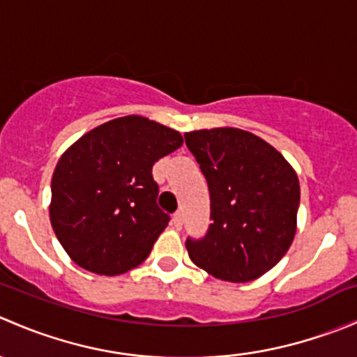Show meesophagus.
I'll return each instance as SVG.
<instances>
[{"label":"esophagus","mask_w":357,"mask_h":357,"mask_svg":"<svg viewBox=\"0 0 357 357\" xmlns=\"http://www.w3.org/2000/svg\"><path fill=\"white\" fill-rule=\"evenodd\" d=\"M172 225H174V228H181L183 226V214L181 212H176L174 215H172Z\"/></svg>","instance_id":"34e87169"}]
</instances>
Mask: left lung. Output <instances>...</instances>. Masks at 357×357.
Returning a JSON list of instances; mask_svg holds the SVG:
<instances>
[{
    "label": "left lung",
    "mask_w": 357,
    "mask_h": 357,
    "mask_svg": "<svg viewBox=\"0 0 357 357\" xmlns=\"http://www.w3.org/2000/svg\"><path fill=\"white\" fill-rule=\"evenodd\" d=\"M185 139L207 179L212 219L204 238L186 240L190 259L218 280H257L282 261L297 231L294 167L243 129H200Z\"/></svg>",
    "instance_id": "left-lung-1"
}]
</instances>
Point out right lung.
<instances>
[{
	"instance_id": "right-lung-1",
	"label": "right lung",
	"mask_w": 357,
	"mask_h": 357,
	"mask_svg": "<svg viewBox=\"0 0 357 357\" xmlns=\"http://www.w3.org/2000/svg\"><path fill=\"white\" fill-rule=\"evenodd\" d=\"M181 145L174 129L126 115L68 146L53 172L50 221L75 264L117 276L149 257L169 222L152 167Z\"/></svg>"
}]
</instances>
